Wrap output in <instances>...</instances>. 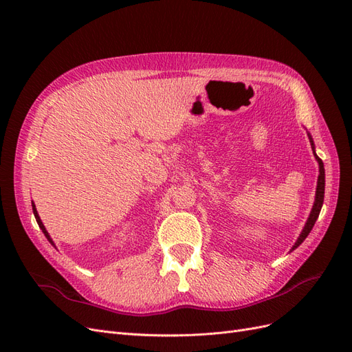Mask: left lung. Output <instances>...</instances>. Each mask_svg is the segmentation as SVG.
<instances>
[{
    "instance_id": "8db88e82",
    "label": "left lung",
    "mask_w": 352,
    "mask_h": 352,
    "mask_svg": "<svg viewBox=\"0 0 352 352\" xmlns=\"http://www.w3.org/2000/svg\"><path fill=\"white\" fill-rule=\"evenodd\" d=\"M311 145H314L313 141H311ZM314 155H316V154H314ZM316 158H317V162H318V166H320V175H318L317 190H316V202H314V206H313L311 214H310V217H308V220H307V225H305L304 230L301 232L300 238H298V241L295 242L292 250H295L296 247H300V245L304 242V239L308 236V233L311 232V229H313V226H314V223H316L318 214H320L322 206H323V199H324V167H323V162H322V160L318 158L317 155H316Z\"/></svg>"
}]
</instances>
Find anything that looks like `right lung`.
I'll list each match as a JSON object with an SVG mask.
<instances>
[{"label":"right lung","instance_id":"1","mask_svg":"<svg viewBox=\"0 0 352 352\" xmlns=\"http://www.w3.org/2000/svg\"><path fill=\"white\" fill-rule=\"evenodd\" d=\"M32 210H34V214H35V219H36V221H38V225H39V228L42 229V232L45 233V236H47V239L52 243V241H51V238H50V235H48V232L45 230V228H44V225H42V221H41V219H39V216H38V211H36V208H35V206H34V202H32Z\"/></svg>","mask_w":352,"mask_h":352}]
</instances>
